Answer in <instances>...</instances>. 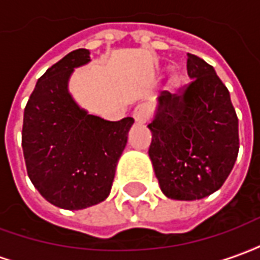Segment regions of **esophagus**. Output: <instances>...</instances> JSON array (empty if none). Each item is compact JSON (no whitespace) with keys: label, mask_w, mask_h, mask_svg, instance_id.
Here are the masks:
<instances>
[{"label":"esophagus","mask_w":260,"mask_h":260,"mask_svg":"<svg viewBox=\"0 0 260 260\" xmlns=\"http://www.w3.org/2000/svg\"><path fill=\"white\" fill-rule=\"evenodd\" d=\"M132 115H134V118L138 124H145L149 119V108H147L146 104H138Z\"/></svg>","instance_id":"obj_1"}]
</instances>
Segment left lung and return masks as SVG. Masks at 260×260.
Here are the masks:
<instances>
[{
    "label": "left lung",
    "instance_id": "left-lung-1",
    "mask_svg": "<svg viewBox=\"0 0 260 260\" xmlns=\"http://www.w3.org/2000/svg\"><path fill=\"white\" fill-rule=\"evenodd\" d=\"M192 80L181 94L161 91L149 157L164 195L196 201L221 188L238 156V118L230 93L212 65L188 54Z\"/></svg>",
    "mask_w": 260,
    "mask_h": 260
}]
</instances>
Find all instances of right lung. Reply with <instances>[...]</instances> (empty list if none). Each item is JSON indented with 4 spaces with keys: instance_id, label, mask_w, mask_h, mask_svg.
<instances>
[{
    "instance_id": "1",
    "label": "right lung",
    "mask_w": 260,
    "mask_h": 260,
    "mask_svg": "<svg viewBox=\"0 0 260 260\" xmlns=\"http://www.w3.org/2000/svg\"><path fill=\"white\" fill-rule=\"evenodd\" d=\"M90 62V51L75 50L37 80L23 114L26 170L51 205L80 210L106 201L134 118L107 121L91 115L69 93L75 68Z\"/></svg>"
}]
</instances>
